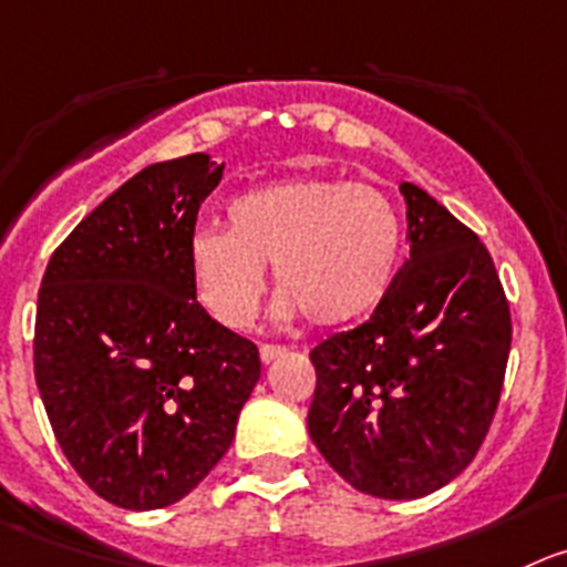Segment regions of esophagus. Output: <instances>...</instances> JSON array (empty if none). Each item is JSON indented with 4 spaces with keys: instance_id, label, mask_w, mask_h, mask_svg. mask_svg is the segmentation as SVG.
<instances>
[{
    "instance_id": "esophagus-1",
    "label": "esophagus",
    "mask_w": 567,
    "mask_h": 567,
    "mask_svg": "<svg viewBox=\"0 0 567 567\" xmlns=\"http://www.w3.org/2000/svg\"><path fill=\"white\" fill-rule=\"evenodd\" d=\"M282 352H285V347H277V343H262V347H259V361L271 363L274 358H279Z\"/></svg>"
}]
</instances>
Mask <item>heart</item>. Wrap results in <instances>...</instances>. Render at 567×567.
Here are the masks:
<instances>
[{
	"label": "heart",
	"mask_w": 567,
	"mask_h": 567,
	"mask_svg": "<svg viewBox=\"0 0 567 567\" xmlns=\"http://www.w3.org/2000/svg\"><path fill=\"white\" fill-rule=\"evenodd\" d=\"M229 231L189 237V277L206 313L229 330L251 324L266 274L285 293L279 316L305 313L316 327L361 321L389 296L403 224L372 184L347 178H288L237 195Z\"/></svg>",
	"instance_id": "b5f03b06"
}]
</instances>
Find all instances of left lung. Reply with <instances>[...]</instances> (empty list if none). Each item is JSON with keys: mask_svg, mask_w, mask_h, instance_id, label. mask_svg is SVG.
Wrapping results in <instances>:
<instances>
[{"mask_svg": "<svg viewBox=\"0 0 567 567\" xmlns=\"http://www.w3.org/2000/svg\"><path fill=\"white\" fill-rule=\"evenodd\" d=\"M411 257L355 330L313 347L308 431L355 489L385 501L431 495L484 444L504 391L512 316L473 229L414 184Z\"/></svg>", "mask_w": 567, "mask_h": 567, "instance_id": "1", "label": "left lung"}]
</instances>
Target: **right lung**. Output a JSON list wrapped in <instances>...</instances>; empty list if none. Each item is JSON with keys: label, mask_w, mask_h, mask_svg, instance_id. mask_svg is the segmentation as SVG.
<instances>
[{"label": "right lung", "mask_w": 567, "mask_h": 567, "mask_svg": "<svg viewBox=\"0 0 567 567\" xmlns=\"http://www.w3.org/2000/svg\"><path fill=\"white\" fill-rule=\"evenodd\" d=\"M224 164L158 162L52 251L33 367L52 433L92 492L134 512L193 492L224 458L259 380L257 343L195 299L189 237Z\"/></svg>", "instance_id": "add662e5"}]
</instances>
